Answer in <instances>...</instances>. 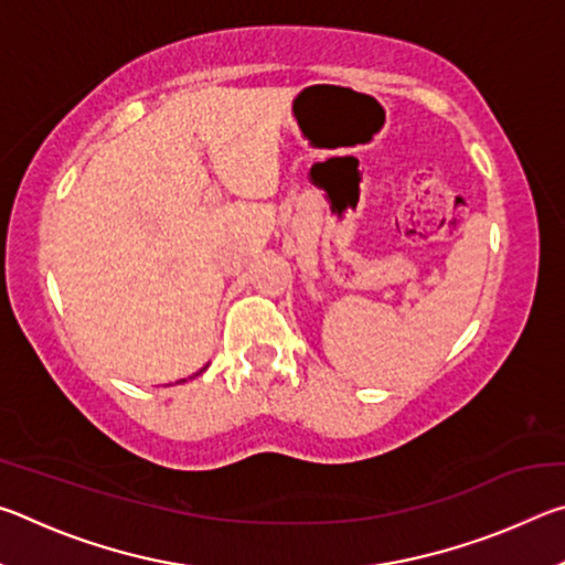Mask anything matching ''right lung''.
Here are the masks:
<instances>
[{"instance_id":"obj_1","label":"right lung","mask_w":565,"mask_h":565,"mask_svg":"<svg viewBox=\"0 0 565 565\" xmlns=\"http://www.w3.org/2000/svg\"><path fill=\"white\" fill-rule=\"evenodd\" d=\"M202 371H204V369H202ZM202 371H199V374H202ZM199 374H196V376H199Z\"/></svg>"}]
</instances>
